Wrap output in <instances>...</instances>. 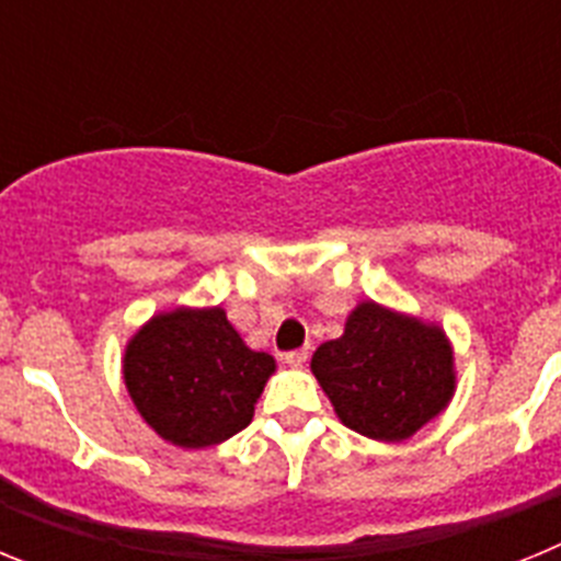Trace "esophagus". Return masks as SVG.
Here are the masks:
<instances>
[{
  "label": "esophagus",
  "mask_w": 561,
  "mask_h": 561,
  "mask_svg": "<svg viewBox=\"0 0 561 561\" xmlns=\"http://www.w3.org/2000/svg\"><path fill=\"white\" fill-rule=\"evenodd\" d=\"M284 362H286V365H289V368H304L306 362H309V348L289 351V354L284 356Z\"/></svg>",
  "instance_id": "esophagus-1"
}]
</instances>
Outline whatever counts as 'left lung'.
<instances>
[{
	"mask_svg": "<svg viewBox=\"0 0 561 561\" xmlns=\"http://www.w3.org/2000/svg\"><path fill=\"white\" fill-rule=\"evenodd\" d=\"M336 419L365 438L399 444L449 408L458 376L447 331L362 300L336 340L311 356Z\"/></svg>",
	"mask_w": 561,
	"mask_h": 561,
	"instance_id": "obj_1",
	"label": "left lung"
}]
</instances>
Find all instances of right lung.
I'll return each mask as SVG.
<instances>
[{"instance_id": "right-lung-1", "label": "right lung", "mask_w": 561, "mask_h": 561, "mask_svg": "<svg viewBox=\"0 0 561 561\" xmlns=\"http://www.w3.org/2000/svg\"><path fill=\"white\" fill-rule=\"evenodd\" d=\"M275 368V356L252 351L221 306L160 311L123 354V381L137 413L182 449L216 447L241 433Z\"/></svg>"}]
</instances>
